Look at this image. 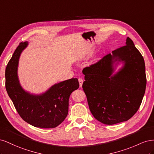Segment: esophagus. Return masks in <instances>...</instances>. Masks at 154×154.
Masks as SVG:
<instances>
[{
  "instance_id": "esophagus-1",
  "label": "esophagus",
  "mask_w": 154,
  "mask_h": 154,
  "mask_svg": "<svg viewBox=\"0 0 154 154\" xmlns=\"http://www.w3.org/2000/svg\"><path fill=\"white\" fill-rule=\"evenodd\" d=\"M78 82H79V84H80V87H82V84H83V80L82 78H78Z\"/></svg>"
}]
</instances>
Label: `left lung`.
<instances>
[{"label": "left lung", "mask_w": 154, "mask_h": 154, "mask_svg": "<svg viewBox=\"0 0 154 154\" xmlns=\"http://www.w3.org/2000/svg\"><path fill=\"white\" fill-rule=\"evenodd\" d=\"M125 62L114 76L113 60ZM82 88L93 116L105 125L126 122L137 112L145 92L146 77L143 56L127 37L126 45L83 69Z\"/></svg>", "instance_id": "1"}]
</instances>
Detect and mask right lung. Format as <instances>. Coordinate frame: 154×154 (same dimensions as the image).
I'll list each match as a JSON object with an SVG mask.
<instances>
[{
  "mask_svg": "<svg viewBox=\"0 0 154 154\" xmlns=\"http://www.w3.org/2000/svg\"><path fill=\"white\" fill-rule=\"evenodd\" d=\"M27 45L26 42L18 45L7 65L6 89L23 120L35 127L55 128L67 117L69 96L78 88V80L71 78L60 82L40 96L25 92L18 82L17 67L20 53Z\"/></svg>",
  "mask_w": 154,
  "mask_h": 154,
  "instance_id": "obj_1",
  "label": "right lung"
}]
</instances>
